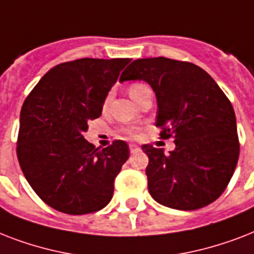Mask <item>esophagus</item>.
Listing matches in <instances>:
<instances>
[{
    "label": "esophagus",
    "mask_w": 254,
    "mask_h": 254,
    "mask_svg": "<svg viewBox=\"0 0 254 254\" xmlns=\"http://www.w3.org/2000/svg\"><path fill=\"white\" fill-rule=\"evenodd\" d=\"M129 149H130V153H135V151L139 150V146L135 143H131V145H129Z\"/></svg>",
    "instance_id": "obj_1"
}]
</instances>
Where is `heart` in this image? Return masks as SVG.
Wrapping results in <instances>:
<instances>
[{"instance_id": "1", "label": "heart", "mask_w": 254, "mask_h": 254, "mask_svg": "<svg viewBox=\"0 0 254 254\" xmlns=\"http://www.w3.org/2000/svg\"><path fill=\"white\" fill-rule=\"evenodd\" d=\"M145 88L147 87L145 84H142V83H133V84H130V87H129V95L133 97V100H135V97H137ZM108 100H109V97H107V103ZM121 133L125 135H129V137H137V134H138V129L134 127H124V129H121Z\"/></svg>"}]
</instances>
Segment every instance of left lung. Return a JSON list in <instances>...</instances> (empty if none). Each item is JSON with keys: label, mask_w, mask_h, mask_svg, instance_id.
<instances>
[{"label": "left lung", "mask_w": 254, "mask_h": 254, "mask_svg": "<svg viewBox=\"0 0 254 254\" xmlns=\"http://www.w3.org/2000/svg\"><path fill=\"white\" fill-rule=\"evenodd\" d=\"M145 80L158 101L155 127L161 138H174L165 154L150 143L147 189L154 200L174 209L193 211L224 192L236 169L240 142L229 99L199 65L169 58L137 59L120 81Z\"/></svg>", "instance_id": "left-lung-1"}]
</instances>
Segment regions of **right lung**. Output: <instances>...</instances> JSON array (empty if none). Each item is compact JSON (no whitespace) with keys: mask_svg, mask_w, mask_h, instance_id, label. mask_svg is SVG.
Listing matches in <instances>:
<instances>
[{"mask_svg":"<svg viewBox=\"0 0 254 254\" xmlns=\"http://www.w3.org/2000/svg\"><path fill=\"white\" fill-rule=\"evenodd\" d=\"M129 62L81 58L61 63L22 105L18 162L35 193L59 212H96L113 196L129 146L116 139L99 149L83 134L88 121L101 116L108 92Z\"/></svg>","mask_w":254,"mask_h":254,"instance_id":"right-lung-1","label":"right lung"}]
</instances>
